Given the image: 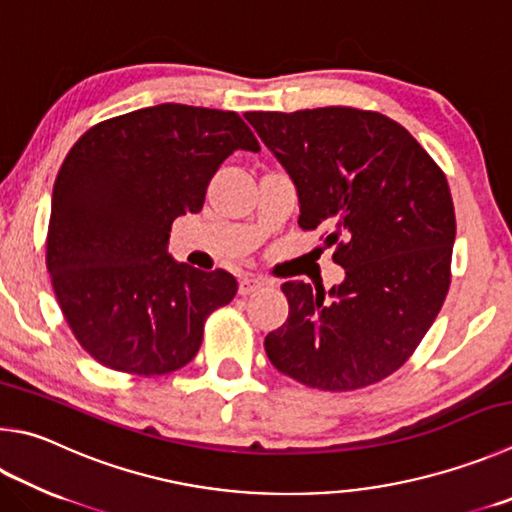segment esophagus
<instances>
[{
	"instance_id": "obj_1",
	"label": "esophagus",
	"mask_w": 512,
	"mask_h": 512,
	"mask_svg": "<svg viewBox=\"0 0 512 512\" xmlns=\"http://www.w3.org/2000/svg\"><path fill=\"white\" fill-rule=\"evenodd\" d=\"M262 286H264V282L259 280V277L246 275V277H241V280H239V293L241 295H250V293H255L257 288H262Z\"/></svg>"
}]
</instances>
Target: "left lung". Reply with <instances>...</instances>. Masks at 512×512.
<instances>
[{"label":"left lung","mask_w":512,"mask_h":512,"mask_svg":"<svg viewBox=\"0 0 512 512\" xmlns=\"http://www.w3.org/2000/svg\"><path fill=\"white\" fill-rule=\"evenodd\" d=\"M291 176L302 230L322 228L345 282H284L288 318L264 340L282 374L351 392L394 374L439 315L457 235L448 179L378 111L318 107L244 114Z\"/></svg>","instance_id":"obj_1"}]
</instances>
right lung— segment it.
Wrapping results in <instances>:
<instances>
[{
  "mask_svg": "<svg viewBox=\"0 0 512 512\" xmlns=\"http://www.w3.org/2000/svg\"><path fill=\"white\" fill-rule=\"evenodd\" d=\"M235 150L259 152L235 111L165 105L87 129L53 185L46 268L73 336L91 358L163 376L197 356L208 315L237 293L167 253L172 221L199 212Z\"/></svg>",
  "mask_w": 512,
  "mask_h": 512,
  "instance_id": "1",
  "label": "right lung"
}]
</instances>
